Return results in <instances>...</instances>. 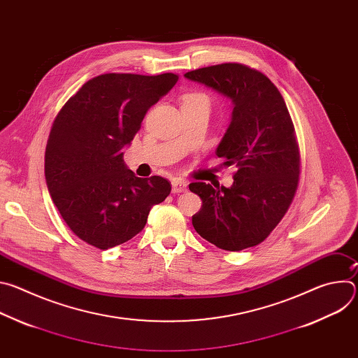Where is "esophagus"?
Listing matches in <instances>:
<instances>
[{
  "label": "esophagus",
  "mask_w": 358,
  "mask_h": 358,
  "mask_svg": "<svg viewBox=\"0 0 358 358\" xmlns=\"http://www.w3.org/2000/svg\"><path fill=\"white\" fill-rule=\"evenodd\" d=\"M171 184H173V192L174 194L187 191V182L184 180H174Z\"/></svg>",
  "instance_id": "esophagus-1"
}]
</instances>
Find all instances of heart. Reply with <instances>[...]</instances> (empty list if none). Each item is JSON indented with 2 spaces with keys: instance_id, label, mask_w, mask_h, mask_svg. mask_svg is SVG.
<instances>
[{
  "instance_id": "obj_1",
  "label": "heart",
  "mask_w": 358,
  "mask_h": 358,
  "mask_svg": "<svg viewBox=\"0 0 358 358\" xmlns=\"http://www.w3.org/2000/svg\"><path fill=\"white\" fill-rule=\"evenodd\" d=\"M184 100H207V101H208L207 96L202 94V93H189V94L184 96ZM184 100H182V101H184Z\"/></svg>"
}]
</instances>
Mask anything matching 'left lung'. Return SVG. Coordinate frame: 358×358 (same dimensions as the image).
Here are the masks:
<instances>
[{"label":"left lung","mask_w":358,"mask_h":358,"mask_svg":"<svg viewBox=\"0 0 358 358\" xmlns=\"http://www.w3.org/2000/svg\"><path fill=\"white\" fill-rule=\"evenodd\" d=\"M184 76L234 101L232 122L217 148V156L236 169L234 184H189L202 199L192 225L224 250L259 245L282 221L299 187L300 150L285 100L268 76L242 64L199 68Z\"/></svg>","instance_id":"left-lung-1"}]
</instances>
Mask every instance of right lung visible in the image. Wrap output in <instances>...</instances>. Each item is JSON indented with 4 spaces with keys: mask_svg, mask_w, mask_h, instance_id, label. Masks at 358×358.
Segmentation results:
<instances>
[{
    "mask_svg": "<svg viewBox=\"0 0 358 358\" xmlns=\"http://www.w3.org/2000/svg\"><path fill=\"white\" fill-rule=\"evenodd\" d=\"M177 80L176 73H103L57 115L45 150L46 185L66 225L86 243L105 250L130 241L151 207L170 195L166 178H138L127 170L122 148Z\"/></svg>",
    "mask_w": 358,
    "mask_h": 358,
    "instance_id": "obj_1",
    "label": "right lung"
}]
</instances>
